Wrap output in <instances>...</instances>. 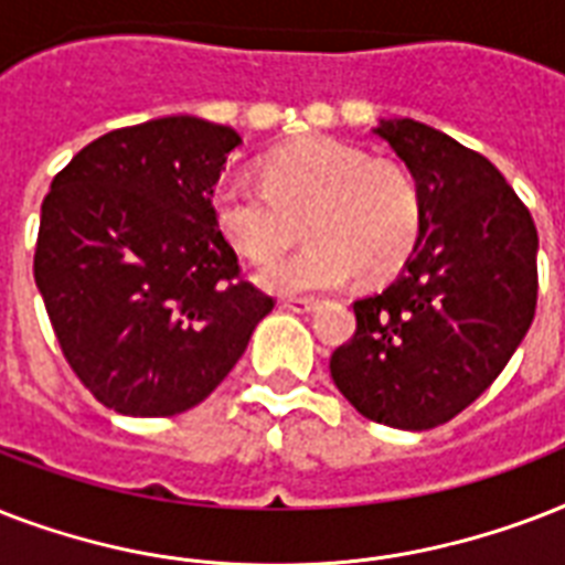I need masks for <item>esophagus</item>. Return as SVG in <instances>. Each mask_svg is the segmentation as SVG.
Returning <instances> with one entry per match:
<instances>
[{
  "mask_svg": "<svg viewBox=\"0 0 565 565\" xmlns=\"http://www.w3.org/2000/svg\"><path fill=\"white\" fill-rule=\"evenodd\" d=\"M284 310H292V313H313L319 308L317 299H284L281 301Z\"/></svg>",
  "mask_w": 565,
  "mask_h": 565,
  "instance_id": "34e87169",
  "label": "esophagus"
}]
</instances>
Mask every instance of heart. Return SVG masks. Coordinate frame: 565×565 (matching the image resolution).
I'll return each instance as SVG.
<instances>
[{
	"instance_id": "heart-1",
	"label": "heart",
	"mask_w": 565,
	"mask_h": 565,
	"mask_svg": "<svg viewBox=\"0 0 565 565\" xmlns=\"http://www.w3.org/2000/svg\"><path fill=\"white\" fill-rule=\"evenodd\" d=\"M264 188L225 181L211 211L231 248L269 260L308 228V246L257 273L260 287L281 296L343 287L358 269L377 281L393 275L419 243L422 190L407 167L381 161L331 137H310L264 161Z\"/></svg>"
}]
</instances>
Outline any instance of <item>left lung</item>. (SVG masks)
Instances as JSON below:
<instances>
[{"label": "left lung", "instance_id": "8db88e82", "mask_svg": "<svg viewBox=\"0 0 565 565\" xmlns=\"http://www.w3.org/2000/svg\"><path fill=\"white\" fill-rule=\"evenodd\" d=\"M422 190L419 243L386 290L354 301L331 354L354 411L402 430L455 419L508 366L536 310V228L483 154L416 119L372 128Z\"/></svg>", "mask_w": 565, "mask_h": 565}]
</instances>
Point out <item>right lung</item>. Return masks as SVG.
Segmentation results:
<instances>
[{
  "label": "right lung",
  "mask_w": 565,
  "mask_h": 565,
  "mask_svg": "<svg viewBox=\"0 0 565 565\" xmlns=\"http://www.w3.org/2000/svg\"><path fill=\"white\" fill-rule=\"evenodd\" d=\"M243 143L179 114L117 128L57 172L34 281L66 363L122 416H175L222 384L275 301L239 278L211 195Z\"/></svg>",
  "instance_id": "1"
}]
</instances>
